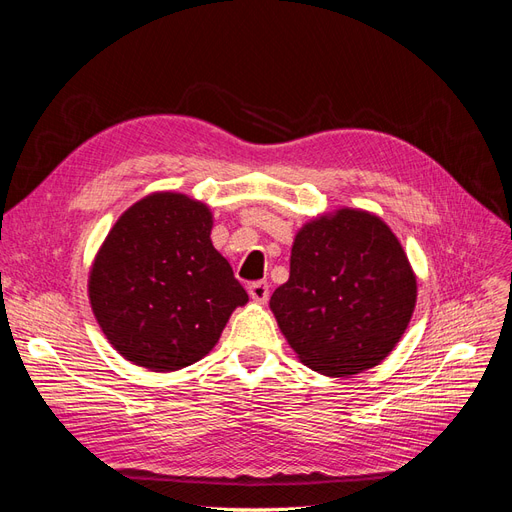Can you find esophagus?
Masks as SVG:
<instances>
[{
    "label": "esophagus",
    "mask_w": 512,
    "mask_h": 512,
    "mask_svg": "<svg viewBox=\"0 0 512 512\" xmlns=\"http://www.w3.org/2000/svg\"><path fill=\"white\" fill-rule=\"evenodd\" d=\"M247 292H250V297L256 303H267V299H269V284L267 282H254V284L247 286Z\"/></svg>",
    "instance_id": "esophagus-1"
}]
</instances>
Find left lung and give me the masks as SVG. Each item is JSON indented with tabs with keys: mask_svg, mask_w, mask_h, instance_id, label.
I'll return each instance as SVG.
<instances>
[{
	"mask_svg": "<svg viewBox=\"0 0 512 512\" xmlns=\"http://www.w3.org/2000/svg\"><path fill=\"white\" fill-rule=\"evenodd\" d=\"M269 305L303 365L344 378L391 354L414 312L416 277L378 215L339 209L297 232L290 277Z\"/></svg>",
	"mask_w": 512,
	"mask_h": 512,
	"instance_id": "1",
	"label": "left lung"
}]
</instances>
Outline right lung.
<instances>
[{"label": "right lung", "instance_id": "add662e5", "mask_svg": "<svg viewBox=\"0 0 512 512\" xmlns=\"http://www.w3.org/2000/svg\"><path fill=\"white\" fill-rule=\"evenodd\" d=\"M213 215L185 194L156 192L108 232L89 271L106 339L134 365L177 371L218 344L247 292L211 243Z\"/></svg>", "mask_w": 512, "mask_h": 512}]
</instances>
